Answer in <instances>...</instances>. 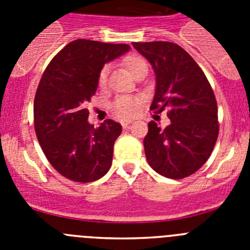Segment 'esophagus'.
<instances>
[{
    "label": "esophagus",
    "mask_w": 250,
    "mask_h": 250,
    "mask_svg": "<svg viewBox=\"0 0 250 250\" xmlns=\"http://www.w3.org/2000/svg\"><path fill=\"white\" fill-rule=\"evenodd\" d=\"M130 124H131V120H125V121H121V125H123L124 129H126V127L130 126Z\"/></svg>",
    "instance_id": "obj_1"
}]
</instances>
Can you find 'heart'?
Returning a JSON list of instances; mask_svg holds the SVG:
<instances>
[{"mask_svg": "<svg viewBox=\"0 0 250 250\" xmlns=\"http://www.w3.org/2000/svg\"><path fill=\"white\" fill-rule=\"evenodd\" d=\"M124 63H125V66H126L127 70H129L131 75H134V72L139 67H141L143 65H146L144 60L136 56L127 57L124 61ZM106 77H107V67H104L101 70L100 75H99V83L101 86L106 83ZM112 107H114L115 114L119 115L120 118H130V116H132V115L138 111L139 100L135 98H130V96H123V98H119L118 100L115 101Z\"/></svg>", "mask_w": 250, "mask_h": 250, "instance_id": "obj_1", "label": "heart"}]
</instances>
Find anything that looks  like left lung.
I'll list each match as a JSON object with an SVG mask.
<instances>
[{
  "label": "left lung",
  "instance_id": "8db88e82",
  "mask_svg": "<svg viewBox=\"0 0 250 250\" xmlns=\"http://www.w3.org/2000/svg\"><path fill=\"white\" fill-rule=\"evenodd\" d=\"M155 72L151 110H169L165 129L150 121L145 156L156 173L183 179L205 164L219 132L218 106L202 68L184 48L167 41L134 42Z\"/></svg>",
  "mask_w": 250,
  "mask_h": 250
}]
</instances>
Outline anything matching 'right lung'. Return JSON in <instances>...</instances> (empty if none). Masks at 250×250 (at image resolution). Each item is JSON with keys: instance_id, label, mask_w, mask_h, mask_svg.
<instances>
[{"instance_id": "1", "label": "right lung", "mask_w": 250, "mask_h": 250, "mask_svg": "<svg viewBox=\"0 0 250 250\" xmlns=\"http://www.w3.org/2000/svg\"><path fill=\"white\" fill-rule=\"evenodd\" d=\"M130 48L75 40L51 60L41 77L34 103L35 131L50 164L70 180L95 182L111 167L115 140L123 127L111 119L94 127L85 106L96 92L105 63Z\"/></svg>"}]
</instances>
